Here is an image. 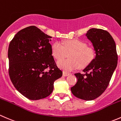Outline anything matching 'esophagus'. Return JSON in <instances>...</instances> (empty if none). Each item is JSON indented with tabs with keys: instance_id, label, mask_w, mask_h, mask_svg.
Returning a JSON list of instances; mask_svg holds the SVG:
<instances>
[{
	"instance_id": "34e87169",
	"label": "esophagus",
	"mask_w": 121,
	"mask_h": 121,
	"mask_svg": "<svg viewBox=\"0 0 121 121\" xmlns=\"http://www.w3.org/2000/svg\"><path fill=\"white\" fill-rule=\"evenodd\" d=\"M70 75V73H67L66 72H63V76H69Z\"/></svg>"
}]
</instances>
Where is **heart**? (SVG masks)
<instances>
[{
  "instance_id": "obj_1",
  "label": "heart",
  "mask_w": 121,
  "mask_h": 121,
  "mask_svg": "<svg viewBox=\"0 0 121 121\" xmlns=\"http://www.w3.org/2000/svg\"><path fill=\"white\" fill-rule=\"evenodd\" d=\"M52 53L56 60L65 58L68 59L58 61V67L65 72H71L78 67L83 69L88 66L96 56V51L92 46H87L85 42L78 39L68 40L61 43L56 42L52 45Z\"/></svg>"
}]
</instances>
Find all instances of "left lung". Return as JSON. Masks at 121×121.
I'll return each mask as SVG.
<instances>
[{
    "label": "left lung",
    "mask_w": 121,
    "mask_h": 121,
    "mask_svg": "<svg viewBox=\"0 0 121 121\" xmlns=\"http://www.w3.org/2000/svg\"><path fill=\"white\" fill-rule=\"evenodd\" d=\"M96 51L94 60L83 71L75 73L78 81L70 88L74 96L91 101L101 95L107 88L118 63L116 45L108 32L92 28L86 34Z\"/></svg>",
    "instance_id": "obj_1"
}]
</instances>
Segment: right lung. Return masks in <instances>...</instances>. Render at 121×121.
I'll return each mask as SVG.
<instances>
[{
  "mask_svg": "<svg viewBox=\"0 0 121 121\" xmlns=\"http://www.w3.org/2000/svg\"><path fill=\"white\" fill-rule=\"evenodd\" d=\"M52 37L34 26L20 30L8 49L9 74L16 89L30 100L48 96L62 76L52 53ZM49 68L50 70H46Z\"/></svg>",
  "mask_w": 121,
  "mask_h": 121,
  "instance_id": "1",
  "label": "right lung"
}]
</instances>
